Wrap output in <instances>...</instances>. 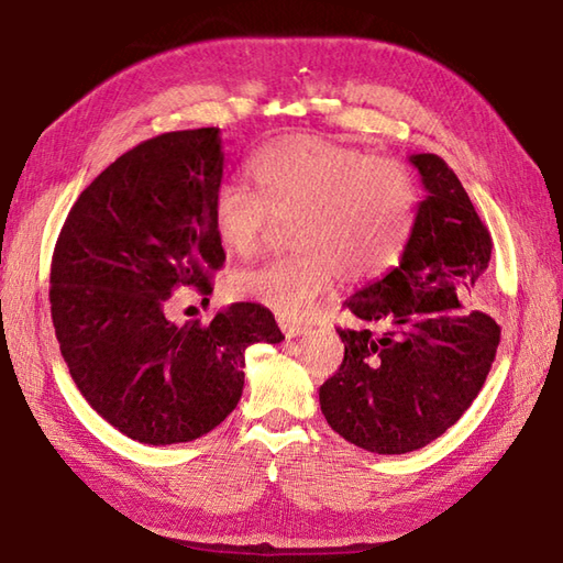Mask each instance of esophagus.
Returning <instances> with one entry per match:
<instances>
[{
  "mask_svg": "<svg viewBox=\"0 0 563 563\" xmlns=\"http://www.w3.org/2000/svg\"><path fill=\"white\" fill-rule=\"evenodd\" d=\"M283 333L288 339H295V336H302V333H307L309 331V327L307 324H290V321H283Z\"/></svg>",
  "mask_w": 563,
  "mask_h": 563,
  "instance_id": "1",
  "label": "esophagus"
}]
</instances>
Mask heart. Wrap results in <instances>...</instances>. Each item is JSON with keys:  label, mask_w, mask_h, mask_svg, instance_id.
Returning a JSON list of instances; mask_svg holds the SVG:
<instances>
[{"label": "heart", "mask_w": 563, "mask_h": 563, "mask_svg": "<svg viewBox=\"0 0 563 563\" xmlns=\"http://www.w3.org/2000/svg\"><path fill=\"white\" fill-rule=\"evenodd\" d=\"M256 188L222 184L212 198V227L224 249L249 256L271 227L290 220L292 254L239 271V295L283 317L305 314L336 275L365 283L387 273L409 242L418 190L397 159L321 135H285L249 159Z\"/></svg>", "instance_id": "1"}]
</instances>
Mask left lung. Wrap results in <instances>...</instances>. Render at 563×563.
I'll list each match as a JSON object with an SVG mask.
<instances>
[{"mask_svg": "<svg viewBox=\"0 0 563 563\" xmlns=\"http://www.w3.org/2000/svg\"><path fill=\"white\" fill-rule=\"evenodd\" d=\"M428 190L397 268L345 300L339 373L319 387L321 413L353 445L404 454L440 438L470 409L496 357L500 327L464 312L492 261V234L438 154H413Z\"/></svg>", "mask_w": 563, "mask_h": 563, "instance_id": "8db88e82", "label": "left lung"}]
</instances>
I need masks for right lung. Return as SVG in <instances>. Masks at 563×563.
<instances>
[{"instance_id": "1", "label": "right lung", "mask_w": 563, "mask_h": 563, "mask_svg": "<svg viewBox=\"0 0 563 563\" xmlns=\"http://www.w3.org/2000/svg\"><path fill=\"white\" fill-rule=\"evenodd\" d=\"M222 164L218 128L140 142L81 190L53 251L51 314L69 375L93 411L147 445L210 433L242 397L249 345L285 339L256 302L210 324L166 317L178 288L206 300L224 263L212 227Z\"/></svg>"}]
</instances>
